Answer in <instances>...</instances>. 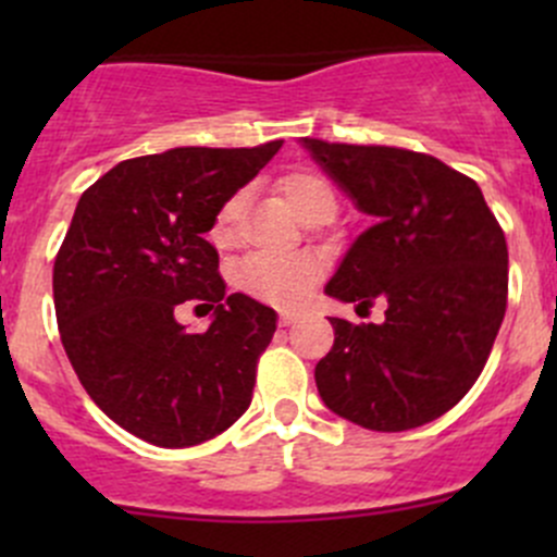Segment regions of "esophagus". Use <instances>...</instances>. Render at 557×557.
<instances>
[{"label": "esophagus", "instance_id": "34e87169", "mask_svg": "<svg viewBox=\"0 0 557 557\" xmlns=\"http://www.w3.org/2000/svg\"><path fill=\"white\" fill-rule=\"evenodd\" d=\"M294 323H299V312H290V310L280 312V325H294Z\"/></svg>", "mask_w": 557, "mask_h": 557}]
</instances>
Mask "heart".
Returning a JSON list of instances; mask_svg holds the SVG:
<instances>
[{"label":"heart","mask_w":557,"mask_h":557,"mask_svg":"<svg viewBox=\"0 0 557 557\" xmlns=\"http://www.w3.org/2000/svg\"><path fill=\"white\" fill-rule=\"evenodd\" d=\"M280 190L290 210L305 223H325L336 212V194L329 180L312 170H294L280 177ZM243 210V194L223 201L212 221L210 237L218 247H228L237 232V218ZM323 274V263L310 252H250L234 272V283L267 305L294 307Z\"/></svg>","instance_id":"obj_1"}]
</instances>
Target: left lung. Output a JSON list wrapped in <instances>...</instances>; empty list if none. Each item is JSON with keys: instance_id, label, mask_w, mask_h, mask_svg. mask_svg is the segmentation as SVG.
I'll return each mask as SVG.
<instances>
[{"instance_id": "left-lung-1", "label": "left lung", "mask_w": 557, "mask_h": 557, "mask_svg": "<svg viewBox=\"0 0 557 557\" xmlns=\"http://www.w3.org/2000/svg\"><path fill=\"white\" fill-rule=\"evenodd\" d=\"M301 145L374 218L325 283L345 305L385 301L383 323L331 318L314 367L325 407L369 431L442 418L476 383L507 312L509 252L480 185L440 159L385 145Z\"/></svg>"}]
</instances>
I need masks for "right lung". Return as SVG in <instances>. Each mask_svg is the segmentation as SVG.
I'll return each instance as SVG.
<instances>
[{"label": "right lung", "instance_id": "right-lung-1", "mask_svg": "<svg viewBox=\"0 0 557 557\" xmlns=\"http://www.w3.org/2000/svg\"><path fill=\"white\" fill-rule=\"evenodd\" d=\"M280 148L283 139L121 161L77 201L53 263L61 345L94 404L150 445H201L250 407L277 312L226 296L205 234ZM185 300L216 310L210 330L176 323Z\"/></svg>", "mask_w": 557, "mask_h": 557}]
</instances>
